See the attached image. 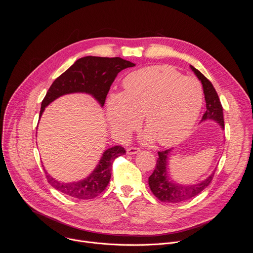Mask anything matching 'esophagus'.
Returning a JSON list of instances; mask_svg holds the SVG:
<instances>
[{"label":"esophagus","mask_w":253,"mask_h":253,"mask_svg":"<svg viewBox=\"0 0 253 253\" xmlns=\"http://www.w3.org/2000/svg\"><path fill=\"white\" fill-rule=\"evenodd\" d=\"M139 151H140V148H137V147H129V148H127V154H129V155L136 154Z\"/></svg>","instance_id":"obj_1"}]
</instances>
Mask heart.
<instances>
[{"label":"heart","mask_w":253,"mask_h":253,"mask_svg":"<svg viewBox=\"0 0 253 253\" xmlns=\"http://www.w3.org/2000/svg\"><path fill=\"white\" fill-rule=\"evenodd\" d=\"M124 88V93H112L107 101V120L121 138L135 130L144 116L147 137L171 145L190 132L202 107L199 82L169 66L134 71L125 78Z\"/></svg>","instance_id":"heart-1"}]
</instances>
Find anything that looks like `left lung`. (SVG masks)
I'll use <instances>...</instances> for the list:
<instances>
[{
  "mask_svg": "<svg viewBox=\"0 0 253 253\" xmlns=\"http://www.w3.org/2000/svg\"><path fill=\"white\" fill-rule=\"evenodd\" d=\"M192 71L201 81L204 97L206 101V111L202 116L201 121L208 119L217 122L221 128H224V119H223V109L220 103L217 92L215 91L211 82L201 73L200 71L195 69L193 66H190ZM171 149L159 151L158 159L156 162L155 169L148 179V183L153 194L163 202L169 203H178L183 202L188 199H191L198 195L202 190H204L212 181L214 172L210 174L206 179L202 180L201 182L192 184V185H181L170 181L167 173V161L169 158V153Z\"/></svg>",
  "mask_w": 253,
  "mask_h": 253,
  "instance_id": "obj_1",
  "label": "left lung"
}]
</instances>
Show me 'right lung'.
Returning a JSON list of instances; mask_svg holds the SVG:
<instances>
[{"label":"right lung","instance_id":"1","mask_svg":"<svg viewBox=\"0 0 253 253\" xmlns=\"http://www.w3.org/2000/svg\"><path fill=\"white\" fill-rule=\"evenodd\" d=\"M135 64L122 58L87 56L77 60L49 88L41 104L40 117L45 108L60 96L71 93H87L104 106L112 83L122 70L134 67ZM126 151L122 146L107 149L97 167L85 179L78 182L64 183L51 177L45 170L48 182L60 192L78 199H92L105 190L111 178L113 161Z\"/></svg>","mask_w":253,"mask_h":253}]
</instances>
